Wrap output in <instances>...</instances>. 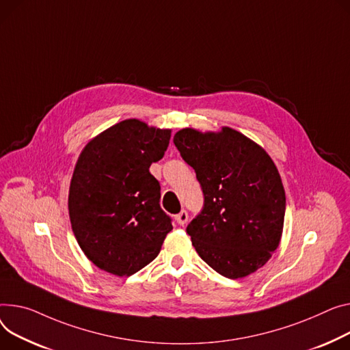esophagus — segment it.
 Wrapping results in <instances>:
<instances>
[{"label": "esophagus", "instance_id": "34e87169", "mask_svg": "<svg viewBox=\"0 0 350 350\" xmlns=\"http://www.w3.org/2000/svg\"><path fill=\"white\" fill-rule=\"evenodd\" d=\"M176 221H177V224H178V225L187 224V221H189V213L185 211V209H183V211H181L180 214H177V215H176Z\"/></svg>", "mask_w": 350, "mask_h": 350}]
</instances>
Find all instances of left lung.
I'll return each mask as SVG.
<instances>
[{"instance_id":"left-lung-1","label":"left lung","mask_w":350,"mask_h":350,"mask_svg":"<svg viewBox=\"0 0 350 350\" xmlns=\"http://www.w3.org/2000/svg\"><path fill=\"white\" fill-rule=\"evenodd\" d=\"M173 142L204 194L187 234L200 258L228 278H242L266 265L280 243L286 193L266 150L241 132L185 128Z\"/></svg>"}]
</instances>
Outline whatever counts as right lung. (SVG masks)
<instances>
[{"mask_svg":"<svg viewBox=\"0 0 350 350\" xmlns=\"http://www.w3.org/2000/svg\"><path fill=\"white\" fill-rule=\"evenodd\" d=\"M170 129L139 120L116 124L85 145L68 190V215L87 258L115 275H132L159 254L173 229L160 208L150 174L170 141Z\"/></svg>","mask_w":350,"mask_h":350,"instance_id":"obj_1","label":"right lung"}]
</instances>
